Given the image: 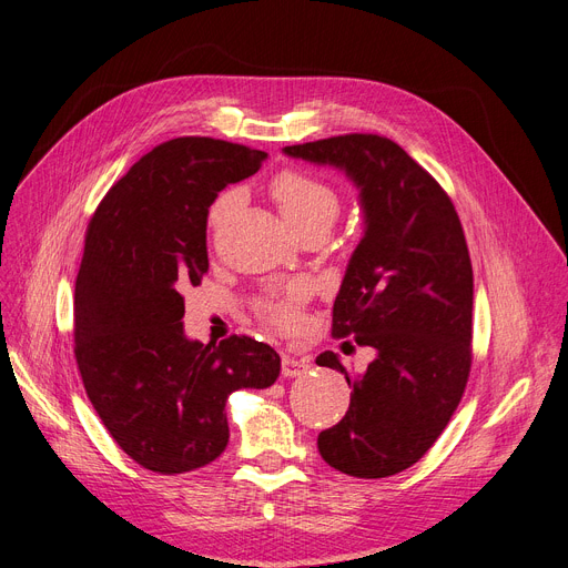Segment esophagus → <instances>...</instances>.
Wrapping results in <instances>:
<instances>
[{"label": "esophagus", "mask_w": 568, "mask_h": 568, "mask_svg": "<svg viewBox=\"0 0 568 568\" xmlns=\"http://www.w3.org/2000/svg\"><path fill=\"white\" fill-rule=\"evenodd\" d=\"M311 368V362L304 359V356H283V375L285 377H300Z\"/></svg>", "instance_id": "obj_1"}]
</instances>
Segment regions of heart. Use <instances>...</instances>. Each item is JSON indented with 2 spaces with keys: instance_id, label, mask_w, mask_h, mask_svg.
Here are the masks:
<instances>
[{
  "instance_id": "obj_1",
  "label": "heart",
  "mask_w": 568,
  "mask_h": 568,
  "mask_svg": "<svg viewBox=\"0 0 568 568\" xmlns=\"http://www.w3.org/2000/svg\"><path fill=\"white\" fill-rule=\"evenodd\" d=\"M268 195L274 197L281 216L292 225L296 234L313 230L326 234L341 214L338 193L322 182L320 176L296 168H283L268 179ZM234 204V191L216 195L206 209L209 230H221ZM306 300L308 287L304 283H290L281 290L264 294L262 300H257L255 308L266 324L278 326V329H292L302 320V306Z\"/></svg>"
}]
</instances>
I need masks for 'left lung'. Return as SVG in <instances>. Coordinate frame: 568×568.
Returning a JSON list of instances; mask_svg holds the SVG:
<instances>
[{
    "mask_svg": "<svg viewBox=\"0 0 568 568\" xmlns=\"http://www.w3.org/2000/svg\"><path fill=\"white\" fill-rule=\"evenodd\" d=\"M285 154L343 168L362 189L366 232L334 302L332 334L354 336L377 359L354 375L334 352L317 356L352 389L317 449L343 474L384 479L426 456L465 394L474 294L465 232L437 179L389 138L347 133Z\"/></svg>",
    "mask_w": 568,
    "mask_h": 568,
    "instance_id": "1",
    "label": "left lung"
}]
</instances>
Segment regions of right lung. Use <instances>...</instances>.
Returning <instances> with one entry per match:
<instances>
[{
	"label": "right lung",
	"mask_w": 568,
	"mask_h": 568,
	"mask_svg": "<svg viewBox=\"0 0 568 568\" xmlns=\"http://www.w3.org/2000/svg\"><path fill=\"white\" fill-rule=\"evenodd\" d=\"M266 152L174 138L144 154L89 219L75 278L73 352L99 419L156 474H184L227 446L225 400L266 389L281 356L251 336H184V292L209 272L206 209L255 174Z\"/></svg>",
	"instance_id": "right-lung-1"
}]
</instances>
